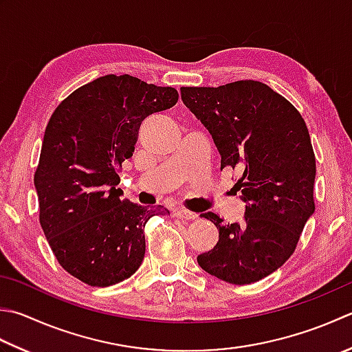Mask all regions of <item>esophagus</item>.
Segmentation results:
<instances>
[{
    "instance_id": "1",
    "label": "esophagus",
    "mask_w": 352,
    "mask_h": 352,
    "mask_svg": "<svg viewBox=\"0 0 352 352\" xmlns=\"http://www.w3.org/2000/svg\"><path fill=\"white\" fill-rule=\"evenodd\" d=\"M174 215L177 218H180V219H195L197 218V213L190 212V210H186V209H177Z\"/></svg>"
}]
</instances>
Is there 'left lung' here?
I'll return each instance as SVG.
<instances>
[{
    "instance_id": "8db88e82",
    "label": "left lung",
    "mask_w": 352,
    "mask_h": 352,
    "mask_svg": "<svg viewBox=\"0 0 352 352\" xmlns=\"http://www.w3.org/2000/svg\"><path fill=\"white\" fill-rule=\"evenodd\" d=\"M180 91L210 133L221 169L243 172L235 188L245 203L244 221L223 224L215 213H203L219 238L197 261L229 284H253L292 256L314 213L316 158L307 125L290 102L258 80Z\"/></svg>"
}]
</instances>
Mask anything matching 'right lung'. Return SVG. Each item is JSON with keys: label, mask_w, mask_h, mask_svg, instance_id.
<instances>
[{"label": "right lung", "mask_w": 352, "mask_h": 352, "mask_svg": "<svg viewBox=\"0 0 352 352\" xmlns=\"http://www.w3.org/2000/svg\"><path fill=\"white\" fill-rule=\"evenodd\" d=\"M177 100L172 87L107 74L73 91L48 120L34 172L39 221L62 268L88 285L133 276L146 250L144 224L169 215L123 199L116 186L140 123Z\"/></svg>", "instance_id": "add662e5"}]
</instances>
